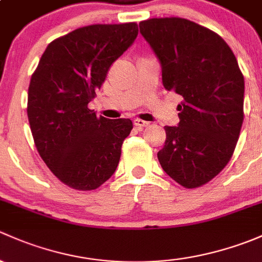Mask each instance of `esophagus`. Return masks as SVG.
Segmentation results:
<instances>
[{
  "label": "esophagus",
  "mask_w": 262,
  "mask_h": 262,
  "mask_svg": "<svg viewBox=\"0 0 262 262\" xmlns=\"http://www.w3.org/2000/svg\"><path fill=\"white\" fill-rule=\"evenodd\" d=\"M134 125L137 126V127H140V128H144V127H147V126H149V122H146V121H144V120H140V118H136V120L134 121Z\"/></svg>",
  "instance_id": "obj_1"
}]
</instances>
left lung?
I'll return each mask as SVG.
<instances>
[{
	"label": "left lung",
	"mask_w": 262,
	"mask_h": 262,
	"mask_svg": "<svg viewBox=\"0 0 262 262\" xmlns=\"http://www.w3.org/2000/svg\"><path fill=\"white\" fill-rule=\"evenodd\" d=\"M139 26L160 60L164 88L183 97L179 125L164 127L159 163L184 188L202 187L233 155L244 122V74L227 42L204 26L182 17Z\"/></svg>",
	"instance_id": "left-lung-1"
}]
</instances>
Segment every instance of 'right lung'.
<instances>
[{"mask_svg": "<svg viewBox=\"0 0 262 262\" xmlns=\"http://www.w3.org/2000/svg\"><path fill=\"white\" fill-rule=\"evenodd\" d=\"M137 32L136 23L79 28L51 41L32 73L28 117L35 146L73 189H97L117 168L132 121L97 117L88 103Z\"/></svg>", "mask_w": 262, "mask_h": 262, "instance_id": "1", "label": "right lung"}]
</instances>
